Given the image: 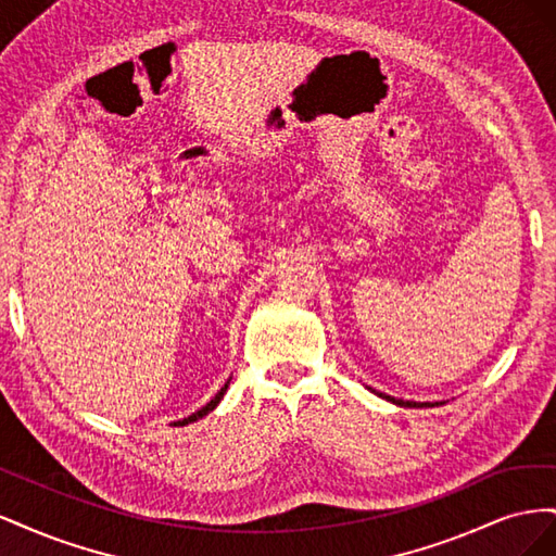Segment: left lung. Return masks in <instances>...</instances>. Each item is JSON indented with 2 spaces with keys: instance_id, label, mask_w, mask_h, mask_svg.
<instances>
[{
  "instance_id": "1",
  "label": "left lung",
  "mask_w": 556,
  "mask_h": 556,
  "mask_svg": "<svg viewBox=\"0 0 556 556\" xmlns=\"http://www.w3.org/2000/svg\"><path fill=\"white\" fill-rule=\"evenodd\" d=\"M368 390H371V387H368ZM371 392H376V390H371ZM376 394H378V396H382V399H387V401L396 403V406H403V408H431V406H439V403H429V401H425V403H417V401H403V399L387 396V394H382V392H376Z\"/></svg>"
}]
</instances>
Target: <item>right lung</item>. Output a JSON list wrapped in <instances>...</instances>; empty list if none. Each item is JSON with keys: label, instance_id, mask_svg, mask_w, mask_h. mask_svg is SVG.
Masks as SVG:
<instances>
[{"label": "right lung", "instance_id": "add662e5", "mask_svg": "<svg viewBox=\"0 0 556 556\" xmlns=\"http://www.w3.org/2000/svg\"><path fill=\"white\" fill-rule=\"evenodd\" d=\"M227 384H229V380L225 382V387H223V390L220 392H217L208 403H206V406L204 408H201V410H197V413H192L190 417H185V419H178V422H174V427H185V425H192V422H197V419H201V417H204V415H208L215 406H217V403H220L223 401V396H225V392H227Z\"/></svg>", "mask_w": 556, "mask_h": 556}]
</instances>
